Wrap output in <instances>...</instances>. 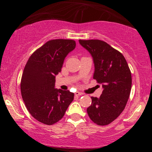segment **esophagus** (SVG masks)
I'll list each match as a JSON object with an SVG mask.
<instances>
[{
  "label": "esophagus",
  "mask_w": 152,
  "mask_h": 152,
  "mask_svg": "<svg viewBox=\"0 0 152 152\" xmlns=\"http://www.w3.org/2000/svg\"><path fill=\"white\" fill-rule=\"evenodd\" d=\"M82 95H83V93H81V92H76V93H75V96H82Z\"/></svg>",
  "instance_id": "34e87169"
}]
</instances>
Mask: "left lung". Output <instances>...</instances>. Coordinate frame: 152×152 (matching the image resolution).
Listing matches in <instances>:
<instances>
[{
    "label": "left lung",
    "instance_id": "1",
    "mask_svg": "<svg viewBox=\"0 0 152 152\" xmlns=\"http://www.w3.org/2000/svg\"><path fill=\"white\" fill-rule=\"evenodd\" d=\"M93 57L94 78L102 84L99 98L91 97L87 113L92 121L105 126L114 121L125 109L132 88V74L124 56L101 40H79Z\"/></svg>",
    "mask_w": 152,
    "mask_h": 152
}]
</instances>
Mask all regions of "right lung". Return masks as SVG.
I'll return each instance as SVG.
<instances>
[{"instance_id":"add662e5","label":"right lung","mask_w":152,"mask_h":152,"mask_svg":"<svg viewBox=\"0 0 152 152\" xmlns=\"http://www.w3.org/2000/svg\"><path fill=\"white\" fill-rule=\"evenodd\" d=\"M76 47L74 40H50L33 53L20 81L23 100L34 118L46 125L58 122L73 102L74 94L55 88L66 56Z\"/></svg>"}]
</instances>
